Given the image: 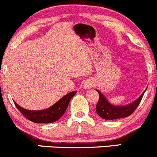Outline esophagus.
I'll use <instances>...</instances> for the list:
<instances>
[{"mask_svg":"<svg viewBox=\"0 0 157 157\" xmlns=\"http://www.w3.org/2000/svg\"><path fill=\"white\" fill-rule=\"evenodd\" d=\"M92 86H93L92 82H91V81H89V80L85 81V83H84V88H91Z\"/></svg>","mask_w":157,"mask_h":157,"instance_id":"1","label":"esophagus"}]
</instances>
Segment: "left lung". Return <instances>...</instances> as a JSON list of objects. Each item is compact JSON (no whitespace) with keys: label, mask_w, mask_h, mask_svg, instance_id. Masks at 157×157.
<instances>
[{"label":"left lung","mask_w":157,"mask_h":157,"mask_svg":"<svg viewBox=\"0 0 157 157\" xmlns=\"http://www.w3.org/2000/svg\"><path fill=\"white\" fill-rule=\"evenodd\" d=\"M146 90L136 100L132 103L123 106H117L110 103L108 99L104 96V94L99 90L96 89L99 94V100L96 105V112L101 118L105 120H115V119L128 117L133 114V111L138 107Z\"/></svg>","instance_id":"8db88e82"}]
</instances>
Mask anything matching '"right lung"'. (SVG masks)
Masks as SVG:
<instances>
[{
  "mask_svg": "<svg viewBox=\"0 0 157 157\" xmlns=\"http://www.w3.org/2000/svg\"><path fill=\"white\" fill-rule=\"evenodd\" d=\"M77 93L76 91L68 93L63 96L61 99L58 101L49 108L39 111H32L22 108L19 105L14 102L17 108L22 113L23 115L34 123L49 124L58 121L66 112L71 98Z\"/></svg>",
  "mask_w": 157,
  "mask_h": 157,
  "instance_id": "add662e5",
  "label": "right lung"
}]
</instances>
